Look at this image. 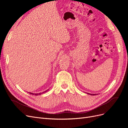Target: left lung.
<instances>
[{
    "instance_id": "1",
    "label": "left lung",
    "mask_w": 128,
    "mask_h": 128,
    "mask_svg": "<svg viewBox=\"0 0 128 128\" xmlns=\"http://www.w3.org/2000/svg\"><path fill=\"white\" fill-rule=\"evenodd\" d=\"M90 94V95H93V96H94V94Z\"/></svg>"
}]
</instances>
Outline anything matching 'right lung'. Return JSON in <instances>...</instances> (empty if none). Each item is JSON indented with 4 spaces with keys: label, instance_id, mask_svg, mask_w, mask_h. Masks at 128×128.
I'll use <instances>...</instances> for the list:
<instances>
[{
    "label": "right lung",
    "instance_id": "right-lung-1",
    "mask_svg": "<svg viewBox=\"0 0 128 128\" xmlns=\"http://www.w3.org/2000/svg\"><path fill=\"white\" fill-rule=\"evenodd\" d=\"M48 90H46V91H44V92H42V93H40V94H34V93H31V92H28V93H29V94H34V95H36V96H37V95H40V94H43V93H44V92H47V91H48Z\"/></svg>",
    "mask_w": 128,
    "mask_h": 128
}]
</instances>
